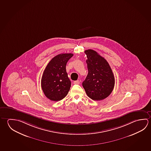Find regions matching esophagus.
<instances>
[{"label": "esophagus", "instance_id": "esophagus-1", "mask_svg": "<svg viewBox=\"0 0 151 151\" xmlns=\"http://www.w3.org/2000/svg\"><path fill=\"white\" fill-rule=\"evenodd\" d=\"M79 83H80V82H79L78 80L74 81V84H79Z\"/></svg>", "mask_w": 151, "mask_h": 151}]
</instances>
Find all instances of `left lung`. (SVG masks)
Here are the masks:
<instances>
[{"label":"left lung","instance_id":"8db88e82","mask_svg":"<svg viewBox=\"0 0 151 151\" xmlns=\"http://www.w3.org/2000/svg\"><path fill=\"white\" fill-rule=\"evenodd\" d=\"M88 74L82 85L87 96L93 100L107 98L114 90L115 79L108 63L95 51H85Z\"/></svg>","mask_w":151,"mask_h":151}]
</instances>
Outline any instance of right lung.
<instances>
[{
  "label": "right lung",
  "instance_id": "1",
  "mask_svg": "<svg viewBox=\"0 0 151 151\" xmlns=\"http://www.w3.org/2000/svg\"><path fill=\"white\" fill-rule=\"evenodd\" d=\"M73 53H61L53 57L43 73L41 87L47 98L53 101L63 99L68 94L71 82L67 73V63Z\"/></svg>",
  "mask_w": 151,
  "mask_h": 151
}]
</instances>
